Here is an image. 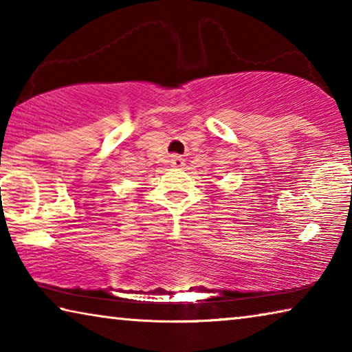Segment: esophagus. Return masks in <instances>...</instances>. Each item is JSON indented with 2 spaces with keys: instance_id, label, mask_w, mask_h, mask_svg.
I'll return each mask as SVG.
<instances>
[{
  "instance_id": "34e87169",
  "label": "esophagus",
  "mask_w": 352,
  "mask_h": 352,
  "mask_svg": "<svg viewBox=\"0 0 352 352\" xmlns=\"http://www.w3.org/2000/svg\"><path fill=\"white\" fill-rule=\"evenodd\" d=\"M169 163H170L172 168H182V166L184 164V160L180 157V155L174 153V155H170V158H169Z\"/></svg>"
}]
</instances>
